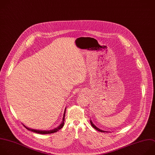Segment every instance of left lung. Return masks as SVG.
Returning <instances> with one entry per match:
<instances>
[{"mask_svg":"<svg viewBox=\"0 0 155 155\" xmlns=\"http://www.w3.org/2000/svg\"><path fill=\"white\" fill-rule=\"evenodd\" d=\"M90 123H91V126H92V127L93 128H94L96 130H97V131H100V132H102V133H104V132H106V133H108V132H107V131H103V130H100V128H97L94 123H93V122L91 121V120H90Z\"/></svg>","mask_w":155,"mask_h":155,"instance_id":"1","label":"left lung"}]
</instances>
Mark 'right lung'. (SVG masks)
<instances>
[{
  "mask_svg": "<svg viewBox=\"0 0 155 155\" xmlns=\"http://www.w3.org/2000/svg\"><path fill=\"white\" fill-rule=\"evenodd\" d=\"M65 112H66V109L65 110V112H64V117H63V120H62V121H61V124L56 128L54 129V130H49V131H40V130H34V129H30V128H27V127H25V125H24L25 127V128L29 130V131H31L32 132H34V133H38V134H52V133H56L57 131H58L59 130H60L61 128H62L64 125V121H65Z\"/></svg>",
  "mask_w": 155,
  "mask_h": 155,
  "instance_id": "1",
  "label": "right lung"
}]
</instances>
